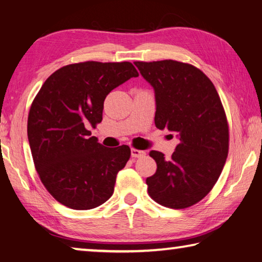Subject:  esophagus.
<instances>
[{
  "label": "esophagus",
  "mask_w": 262,
  "mask_h": 262,
  "mask_svg": "<svg viewBox=\"0 0 262 262\" xmlns=\"http://www.w3.org/2000/svg\"><path fill=\"white\" fill-rule=\"evenodd\" d=\"M132 157L133 158H140V157H143L145 155V151L143 150H139V149H135V148H132Z\"/></svg>",
  "instance_id": "obj_1"
}]
</instances>
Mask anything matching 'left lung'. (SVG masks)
Returning a JSON list of instances; mask_svg holds the SVG:
<instances>
[{"instance_id": "1", "label": "left lung", "mask_w": 262, "mask_h": 262, "mask_svg": "<svg viewBox=\"0 0 262 262\" xmlns=\"http://www.w3.org/2000/svg\"><path fill=\"white\" fill-rule=\"evenodd\" d=\"M134 63L155 89V125L179 139L170 159L149 152L157 170L147 178L148 193L159 205L185 209L201 201L220 178L229 152L227 114L214 84L194 66L174 60Z\"/></svg>"}]
</instances>
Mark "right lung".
Masks as SVG:
<instances>
[{"label": "right lung", "instance_id": "add662e5", "mask_svg": "<svg viewBox=\"0 0 262 262\" xmlns=\"http://www.w3.org/2000/svg\"><path fill=\"white\" fill-rule=\"evenodd\" d=\"M137 76L130 62H78L53 73L34 97L28 118L31 152L42 185L61 205L88 210L112 196L130 149L105 148L89 128L103 120L106 96Z\"/></svg>", "mask_w": 262, "mask_h": 262}]
</instances>
